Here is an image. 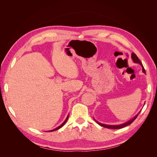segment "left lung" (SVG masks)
<instances>
[{"label": "left lung", "mask_w": 157, "mask_h": 157, "mask_svg": "<svg viewBox=\"0 0 157 157\" xmlns=\"http://www.w3.org/2000/svg\"><path fill=\"white\" fill-rule=\"evenodd\" d=\"M132 59L133 61H134V63H139V64L141 65V66L142 67V71H143V72H144L145 74H146L145 71V69H144V67L143 65L141 64L140 60L138 58H137V56H136L134 53H132ZM144 105H145V104H144ZM140 113V111L139 112L138 114H137V115H136L134 117H133L132 118H131V119H130V121H128V122L124 123V124H118V125H109V124H102V123H100V122H98L97 121H96V119H94V120L96 121V122L98 123V124L99 125H100L101 126L105 127V128H110V129H121V128H124V127H125V126H128V125L131 124L134 121V120L137 118V117L138 116Z\"/></svg>", "instance_id": "obj_1"}]
</instances>
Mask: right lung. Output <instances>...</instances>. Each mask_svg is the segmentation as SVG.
<instances>
[{"label": "right lung", "mask_w": 157, "mask_h": 157, "mask_svg": "<svg viewBox=\"0 0 157 157\" xmlns=\"http://www.w3.org/2000/svg\"><path fill=\"white\" fill-rule=\"evenodd\" d=\"M68 118H69V115H67V118H66V119L65 120V121L62 123V124H61L60 126H59L58 127H57V128H56L55 129H54V130H50V131H48V132H53V131H55V130H58V129H59L60 128H61L65 124V122H67V119H68Z\"/></svg>", "instance_id": "add662e5"}]
</instances>
